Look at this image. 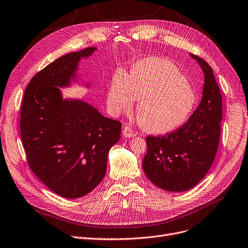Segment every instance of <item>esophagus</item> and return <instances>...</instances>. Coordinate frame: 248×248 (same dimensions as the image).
Wrapping results in <instances>:
<instances>
[{
	"label": "esophagus",
	"instance_id": "34e87169",
	"mask_svg": "<svg viewBox=\"0 0 248 248\" xmlns=\"http://www.w3.org/2000/svg\"><path fill=\"white\" fill-rule=\"evenodd\" d=\"M123 135L125 137V138H132L135 136V133L134 131L132 130V128L128 126V125H124L123 127Z\"/></svg>",
	"mask_w": 248,
	"mask_h": 248
}]
</instances>
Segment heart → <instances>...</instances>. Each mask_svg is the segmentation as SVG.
I'll use <instances>...</instances> for the list:
<instances>
[{
  "label": "heart",
  "instance_id": "heart-1",
  "mask_svg": "<svg viewBox=\"0 0 248 248\" xmlns=\"http://www.w3.org/2000/svg\"><path fill=\"white\" fill-rule=\"evenodd\" d=\"M137 98L139 122L148 132L166 134L184 125L198 102L195 88L171 62L148 58L127 75L118 70L107 90V108L113 116L128 111Z\"/></svg>",
  "mask_w": 248,
  "mask_h": 248
}]
</instances>
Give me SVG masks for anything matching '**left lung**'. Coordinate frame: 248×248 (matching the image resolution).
<instances>
[{
	"label": "left lung",
	"mask_w": 248,
	"mask_h": 248,
	"mask_svg": "<svg viewBox=\"0 0 248 248\" xmlns=\"http://www.w3.org/2000/svg\"><path fill=\"white\" fill-rule=\"evenodd\" d=\"M204 74L202 98L189 120L164 136H148L143 169L150 181L168 191L190 189L211 168L221 135L222 95L210 64L199 56Z\"/></svg>",
	"instance_id": "1"
}]
</instances>
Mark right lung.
I'll return each mask as SVG.
<instances>
[{
    "label": "right lung",
    "instance_id": "add662e5",
    "mask_svg": "<svg viewBox=\"0 0 248 248\" xmlns=\"http://www.w3.org/2000/svg\"><path fill=\"white\" fill-rule=\"evenodd\" d=\"M96 47L70 52L36 73L24 92L20 133L33 173L57 195L77 199L97 186L122 123L81 100H62L58 87L75 76L81 58Z\"/></svg>",
    "mask_w": 248,
    "mask_h": 248
}]
</instances>
